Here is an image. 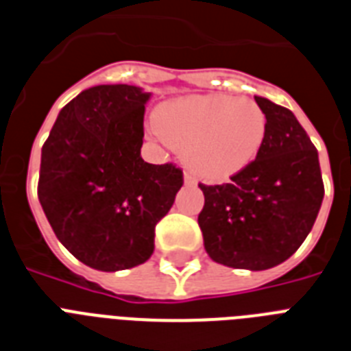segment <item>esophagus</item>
<instances>
[{
    "mask_svg": "<svg viewBox=\"0 0 351 351\" xmlns=\"http://www.w3.org/2000/svg\"><path fill=\"white\" fill-rule=\"evenodd\" d=\"M184 182H185V185H195V184H196L195 176H193V175H189V173H185V176H184Z\"/></svg>",
    "mask_w": 351,
    "mask_h": 351,
    "instance_id": "34e87169",
    "label": "esophagus"
}]
</instances>
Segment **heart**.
<instances>
[{
  "label": "heart",
  "instance_id": "b5f03b06",
  "mask_svg": "<svg viewBox=\"0 0 351 351\" xmlns=\"http://www.w3.org/2000/svg\"><path fill=\"white\" fill-rule=\"evenodd\" d=\"M149 131L156 141L185 149L200 178L223 182L254 162L267 136V115L252 99L189 97L164 104Z\"/></svg>",
  "mask_w": 351,
  "mask_h": 351
}]
</instances>
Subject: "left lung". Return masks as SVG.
Segmentation results:
<instances>
[{
	"label": "left lung",
	"instance_id": "1",
	"mask_svg": "<svg viewBox=\"0 0 351 351\" xmlns=\"http://www.w3.org/2000/svg\"><path fill=\"white\" fill-rule=\"evenodd\" d=\"M254 99L267 115L263 146L229 184H198L205 196L198 225L213 261L267 270L289 259L308 236L324 184L317 149L294 113Z\"/></svg>",
	"mask_w": 351,
	"mask_h": 351
}]
</instances>
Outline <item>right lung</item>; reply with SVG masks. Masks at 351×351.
<instances>
[{"instance_id":"1","label":"right lung","mask_w":351,"mask_h":351,"mask_svg":"<svg viewBox=\"0 0 351 351\" xmlns=\"http://www.w3.org/2000/svg\"><path fill=\"white\" fill-rule=\"evenodd\" d=\"M149 93L128 84L84 90L62 108L41 149L37 196L61 241L104 272L136 267L184 185L175 164L142 160Z\"/></svg>"}]
</instances>
